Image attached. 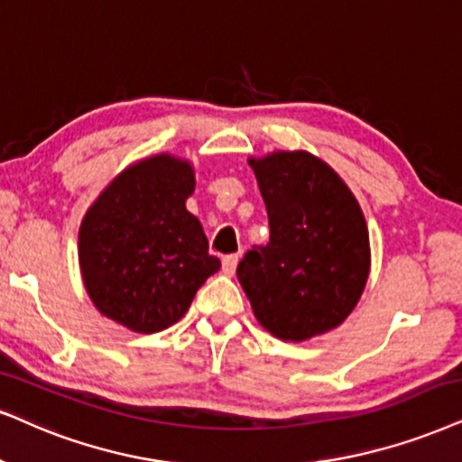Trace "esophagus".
<instances>
[{"mask_svg": "<svg viewBox=\"0 0 462 462\" xmlns=\"http://www.w3.org/2000/svg\"><path fill=\"white\" fill-rule=\"evenodd\" d=\"M238 258H241V255H238V254H230V255H226L224 260H221V268H224L226 274H235L236 264H238Z\"/></svg>", "mask_w": 462, "mask_h": 462, "instance_id": "obj_1", "label": "esophagus"}]
</instances>
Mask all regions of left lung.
I'll use <instances>...</instances> for the list:
<instances>
[{
	"instance_id": "obj_1",
	"label": "left lung",
	"mask_w": 462,
	"mask_h": 462,
	"mask_svg": "<svg viewBox=\"0 0 462 462\" xmlns=\"http://www.w3.org/2000/svg\"><path fill=\"white\" fill-rule=\"evenodd\" d=\"M249 166L264 198L271 241L251 247L236 277L258 322L282 341L337 328L369 279V230L360 204L328 163L277 151Z\"/></svg>"
}]
</instances>
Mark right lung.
<instances>
[{"instance_id": "obj_1", "label": "right lung", "mask_w": 462, "mask_h": 462, "mask_svg": "<svg viewBox=\"0 0 462 462\" xmlns=\"http://www.w3.org/2000/svg\"><path fill=\"white\" fill-rule=\"evenodd\" d=\"M189 162L153 155L125 168L91 204L79 232V262L97 311L134 332L177 324L200 285L219 271L194 194Z\"/></svg>"}]
</instances>
